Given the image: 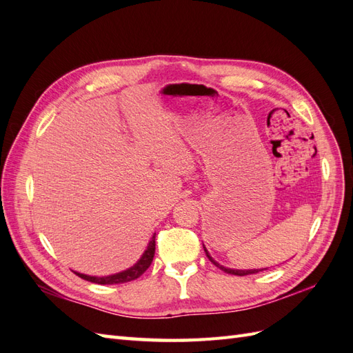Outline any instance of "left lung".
Here are the masks:
<instances>
[{
    "label": "left lung",
    "instance_id": "8db88e82",
    "mask_svg": "<svg viewBox=\"0 0 353 353\" xmlns=\"http://www.w3.org/2000/svg\"><path fill=\"white\" fill-rule=\"evenodd\" d=\"M203 249H205V252H206V256L209 258V261L213 263V265H216L219 270H222L223 272H227V274H232V275H240V276H243V275H250V274H258L259 271H263V270H231V268H225V266H222V265H219L218 262H215L213 261L212 258H210V254L208 253V250H206V248L205 245H203Z\"/></svg>",
    "mask_w": 353,
    "mask_h": 353
}]
</instances>
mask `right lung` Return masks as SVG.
Listing matches in <instances>:
<instances>
[{
    "instance_id": "1",
    "label": "right lung",
    "mask_w": 353,
    "mask_h": 353,
    "mask_svg": "<svg viewBox=\"0 0 353 353\" xmlns=\"http://www.w3.org/2000/svg\"><path fill=\"white\" fill-rule=\"evenodd\" d=\"M154 249H156V241L154 237L148 243L145 252L143 253L141 259L138 261L132 268L122 271L119 274H114V275H109V276H90V275H85V274H79V272H74L81 279L95 283V284H122V283H128V281H132L137 280L138 276H141L148 266H150L153 258H154Z\"/></svg>"
}]
</instances>
